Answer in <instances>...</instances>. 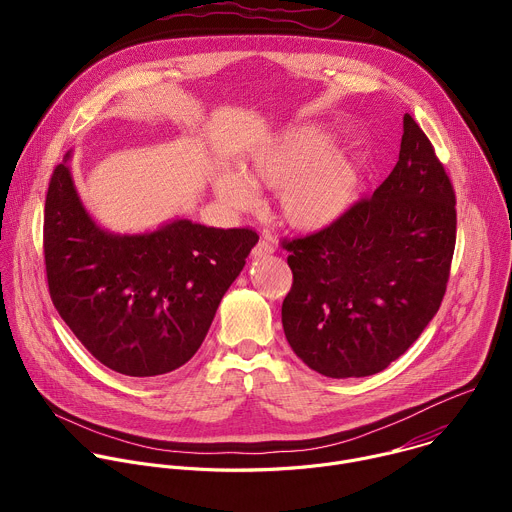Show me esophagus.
I'll return each mask as SVG.
<instances>
[{
	"label": "esophagus",
	"instance_id": "esophagus-1",
	"mask_svg": "<svg viewBox=\"0 0 512 512\" xmlns=\"http://www.w3.org/2000/svg\"><path fill=\"white\" fill-rule=\"evenodd\" d=\"M273 251H275L273 243H271L269 239H261V241L253 247V257H255V259H263V257H269Z\"/></svg>",
	"mask_w": 512,
	"mask_h": 512
}]
</instances>
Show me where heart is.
Returning a JSON list of instances; mask_svg holds the SVG:
<instances>
[{
  "label": "heart",
  "instance_id": "obj_1",
  "mask_svg": "<svg viewBox=\"0 0 512 512\" xmlns=\"http://www.w3.org/2000/svg\"><path fill=\"white\" fill-rule=\"evenodd\" d=\"M332 148L324 127L289 129L255 152L247 176L225 172L216 180V194L227 206L247 210L257 204L251 181L279 193L283 223L298 231H322L336 225L358 200L360 170L356 160Z\"/></svg>",
  "mask_w": 512,
  "mask_h": 512
}]
</instances>
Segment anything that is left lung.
Listing matches in <instances>:
<instances>
[{
    "instance_id": "1",
    "label": "left lung",
    "mask_w": 512,
    "mask_h": 512,
    "mask_svg": "<svg viewBox=\"0 0 512 512\" xmlns=\"http://www.w3.org/2000/svg\"><path fill=\"white\" fill-rule=\"evenodd\" d=\"M294 273L283 332L330 379L385 371L442 306L456 247V192L405 113L399 162L369 198L318 233L283 239Z\"/></svg>"
}]
</instances>
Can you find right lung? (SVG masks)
<instances>
[{
    "mask_svg": "<svg viewBox=\"0 0 512 512\" xmlns=\"http://www.w3.org/2000/svg\"><path fill=\"white\" fill-rule=\"evenodd\" d=\"M66 160L52 172L44 206L54 308L115 373L158 377L180 369L200 348L259 235L186 218L154 233H107L85 210Z\"/></svg>",
    "mask_w": 512,
    "mask_h": 512,
    "instance_id": "right-lung-1",
    "label": "right lung"
}]
</instances>
